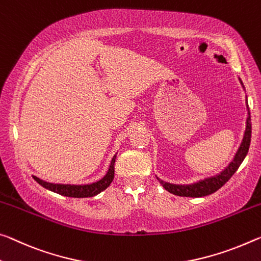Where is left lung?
<instances>
[{
  "instance_id": "8db88e82",
  "label": "left lung",
  "mask_w": 261,
  "mask_h": 261,
  "mask_svg": "<svg viewBox=\"0 0 261 261\" xmlns=\"http://www.w3.org/2000/svg\"><path fill=\"white\" fill-rule=\"evenodd\" d=\"M241 85L244 88V85L241 79ZM246 110H247V117H246V125H245V131H244V136L242 139L241 145H239L237 152L233 156V159L230 161V164L223 169L222 172L218 173L216 175L204 177V179L198 180L196 182L189 184V185H175V184H169L166 181L160 180L159 177L156 179L159 180L161 186L169 192L171 194H174L177 196H186V197H202L210 195L216 192V190L220 189L223 185H225L227 181L230 180V177L232 176L236 171H237L238 167L241 166L243 160L245 159V156L249 152L250 143H251V132H252V124H251V115H250V109L249 105H247V97H246Z\"/></svg>"
}]
</instances>
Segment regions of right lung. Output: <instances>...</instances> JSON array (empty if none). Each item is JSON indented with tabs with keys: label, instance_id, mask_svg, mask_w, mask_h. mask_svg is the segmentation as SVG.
Returning a JSON list of instances; mask_svg holds the SVG:
<instances>
[{
	"label": "right lung",
	"instance_id": "obj_1",
	"mask_svg": "<svg viewBox=\"0 0 261 261\" xmlns=\"http://www.w3.org/2000/svg\"><path fill=\"white\" fill-rule=\"evenodd\" d=\"M117 154V153H116ZM116 154L111 159L110 166L107 174L102 177L101 180L96 181L93 184H87V185H63V184H51L46 182V181L39 179L34 175V179L38 182L40 186H43L44 188L51 190L53 193L60 194V195L68 196V197H93L97 194H100L103 190L107 189L113 182L114 176H115V160Z\"/></svg>",
	"mask_w": 261,
	"mask_h": 261
}]
</instances>
